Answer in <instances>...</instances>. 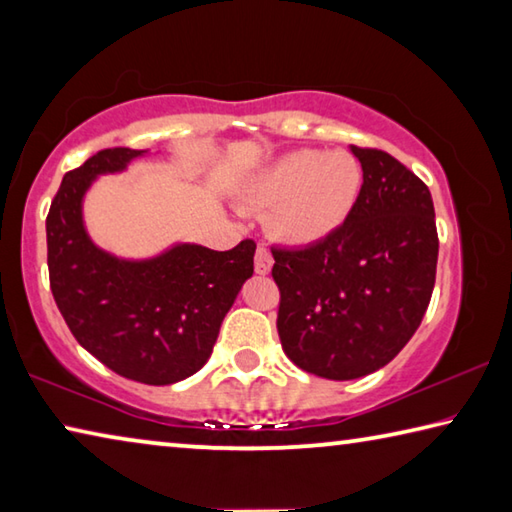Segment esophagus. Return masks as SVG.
Wrapping results in <instances>:
<instances>
[{"instance_id":"1","label":"esophagus","mask_w":512,"mask_h":512,"mask_svg":"<svg viewBox=\"0 0 512 512\" xmlns=\"http://www.w3.org/2000/svg\"><path fill=\"white\" fill-rule=\"evenodd\" d=\"M271 268H273V257H271V253H268V248L266 246H257L255 271L259 275H266V273H271Z\"/></svg>"}]
</instances>
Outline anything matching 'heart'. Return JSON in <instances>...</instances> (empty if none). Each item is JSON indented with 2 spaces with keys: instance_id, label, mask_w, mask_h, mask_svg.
<instances>
[{
  "instance_id": "b5f03b06",
  "label": "heart",
  "mask_w": 512,
  "mask_h": 512,
  "mask_svg": "<svg viewBox=\"0 0 512 512\" xmlns=\"http://www.w3.org/2000/svg\"><path fill=\"white\" fill-rule=\"evenodd\" d=\"M363 187V169L348 151H291L255 176L246 203L273 207L271 230L293 246H311L350 219Z\"/></svg>"
}]
</instances>
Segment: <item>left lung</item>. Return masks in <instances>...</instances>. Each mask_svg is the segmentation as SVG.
Returning a JSON list of instances; mask_svg holds the SVG:
<instances>
[{
	"mask_svg": "<svg viewBox=\"0 0 512 512\" xmlns=\"http://www.w3.org/2000/svg\"><path fill=\"white\" fill-rule=\"evenodd\" d=\"M363 187L343 228L273 248L282 350L311 375L348 381L397 357L429 307L438 264L429 187L379 149L350 146Z\"/></svg>",
	"mask_w": 512,
	"mask_h": 512,
	"instance_id": "8db88e82",
	"label": "left lung"
}]
</instances>
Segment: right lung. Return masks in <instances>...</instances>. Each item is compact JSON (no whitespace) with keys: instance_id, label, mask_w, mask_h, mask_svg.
Wrapping results in <instances>:
<instances>
[{"instance_id":"obj_1","label":"right lung","mask_w":512,"mask_h":512,"mask_svg":"<svg viewBox=\"0 0 512 512\" xmlns=\"http://www.w3.org/2000/svg\"><path fill=\"white\" fill-rule=\"evenodd\" d=\"M144 153L103 149L65 173L47 214V264L74 339L117 375L167 386L210 359L225 314L253 275L257 246L244 239L219 253L173 244L149 259H124L94 244L83 223L85 194Z\"/></svg>"}]
</instances>
